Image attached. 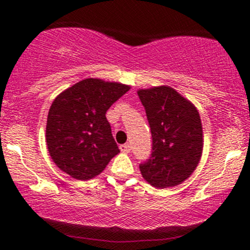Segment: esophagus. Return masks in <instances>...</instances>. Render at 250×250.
<instances>
[{"instance_id": "esophagus-1", "label": "esophagus", "mask_w": 250, "mask_h": 250, "mask_svg": "<svg viewBox=\"0 0 250 250\" xmlns=\"http://www.w3.org/2000/svg\"><path fill=\"white\" fill-rule=\"evenodd\" d=\"M120 150L122 151V152L128 153V152H129V151H130L129 144H122V145H120Z\"/></svg>"}]
</instances>
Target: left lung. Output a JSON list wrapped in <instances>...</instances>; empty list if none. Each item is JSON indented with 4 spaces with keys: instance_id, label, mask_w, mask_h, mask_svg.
Instances as JSON below:
<instances>
[{
    "instance_id": "obj_1",
    "label": "left lung",
    "mask_w": 250,
    "mask_h": 250,
    "mask_svg": "<svg viewBox=\"0 0 250 250\" xmlns=\"http://www.w3.org/2000/svg\"><path fill=\"white\" fill-rule=\"evenodd\" d=\"M152 135V152L139 166L143 178L158 188L185 181L201 160L203 130L195 105L168 85L138 90Z\"/></svg>"
}]
</instances>
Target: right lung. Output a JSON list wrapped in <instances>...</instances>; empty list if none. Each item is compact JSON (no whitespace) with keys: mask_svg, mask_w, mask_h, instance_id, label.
<instances>
[{"mask_svg":"<svg viewBox=\"0 0 250 250\" xmlns=\"http://www.w3.org/2000/svg\"><path fill=\"white\" fill-rule=\"evenodd\" d=\"M129 85L85 78L60 93L47 117L46 141L58 168L77 180L99 175L120 150L106 111Z\"/></svg>","mask_w":250,"mask_h":250,"instance_id":"add662e5","label":"right lung"}]
</instances>
